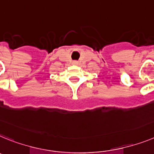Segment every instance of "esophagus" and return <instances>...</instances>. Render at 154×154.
Returning <instances> with one entry per match:
<instances>
[{"label":"esophagus","mask_w":154,"mask_h":154,"mask_svg":"<svg viewBox=\"0 0 154 154\" xmlns=\"http://www.w3.org/2000/svg\"><path fill=\"white\" fill-rule=\"evenodd\" d=\"M75 62H76V61H75Z\"/></svg>","instance_id":"1"}]
</instances>
